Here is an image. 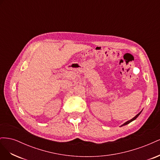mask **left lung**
I'll return each instance as SVG.
<instances>
[{
    "mask_svg": "<svg viewBox=\"0 0 160 160\" xmlns=\"http://www.w3.org/2000/svg\"><path fill=\"white\" fill-rule=\"evenodd\" d=\"M142 110L141 111H140V112L138 114V115H135V117L133 118H132V119H130V120H129V121H128V122H125V123H124L123 125H121V126H123V125H128V123H131V122H133V121H134L135 119H136L138 117V116L140 115V113H142Z\"/></svg>",
    "mask_w": 160,
    "mask_h": 160,
    "instance_id": "1",
    "label": "left lung"
}]
</instances>
